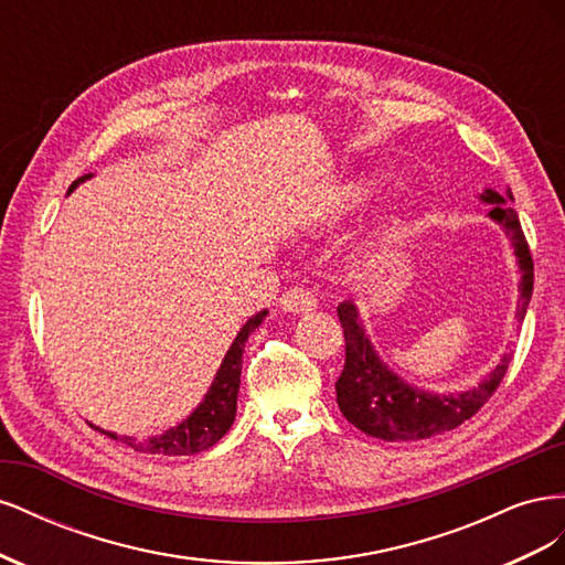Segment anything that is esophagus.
<instances>
[{
	"label": "esophagus",
	"mask_w": 565,
	"mask_h": 565,
	"mask_svg": "<svg viewBox=\"0 0 565 565\" xmlns=\"http://www.w3.org/2000/svg\"><path fill=\"white\" fill-rule=\"evenodd\" d=\"M278 306L285 313H311L316 311L318 299L313 297V292H309V289L292 287L278 299Z\"/></svg>",
	"instance_id": "esophagus-1"
}]
</instances>
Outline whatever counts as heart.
I'll return each mask as SVG.
<instances>
[{
	"instance_id": "obj_1",
	"label": "heart",
	"mask_w": 565,
	"mask_h": 565,
	"mask_svg": "<svg viewBox=\"0 0 565 565\" xmlns=\"http://www.w3.org/2000/svg\"><path fill=\"white\" fill-rule=\"evenodd\" d=\"M367 193V183L365 181H351V183H347V188H344V198L349 200V202H355L358 198H363Z\"/></svg>"
}]
</instances>
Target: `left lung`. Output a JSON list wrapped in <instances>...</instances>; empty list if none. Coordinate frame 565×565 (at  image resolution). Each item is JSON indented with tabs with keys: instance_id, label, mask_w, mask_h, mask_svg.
I'll list each match as a JSON object with an SVG mask.
<instances>
[{
	"instance_id": "1",
	"label": "left lung",
	"mask_w": 565,
	"mask_h": 565,
	"mask_svg": "<svg viewBox=\"0 0 565 565\" xmlns=\"http://www.w3.org/2000/svg\"><path fill=\"white\" fill-rule=\"evenodd\" d=\"M478 200L490 204L488 216L504 228L511 241L521 273L516 320L523 322L530 297H533V256H530L525 235L521 231L519 214L511 207L514 195L507 188L504 193L486 191ZM337 316L344 328L347 363L337 380V403L344 417L363 434L382 440H419L450 431L461 422L471 419L500 386L511 363V353H504L476 386L457 393H436L415 384H407L401 374L393 372L380 351L374 349L365 330V322L358 316V306L349 299L337 306Z\"/></svg>"
}]
</instances>
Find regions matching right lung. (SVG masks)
<instances>
[{
    "mask_svg": "<svg viewBox=\"0 0 565 565\" xmlns=\"http://www.w3.org/2000/svg\"><path fill=\"white\" fill-rule=\"evenodd\" d=\"M92 179V174H84L77 179L71 188H67V195H71L79 183ZM268 311L254 313L241 332L235 334L231 349L226 351L224 361H221L212 386L204 393V398L200 405L188 415L181 424L167 429L164 434L158 436H148V438H134V436H117L113 431H104L110 438H119L125 446L134 448L136 452H148V455H167V457H181V455H195L212 448L214 443L226 436V431L233 426L235 419V409H237V391H241V372H243V351H245V341L249 334L259 328Z\"/></svg>",
    "mask_w": 565,
    "mask_h": 565,
    "instance_id": "right-lung-1",
    "label": "right lung"
}]
</instances>
